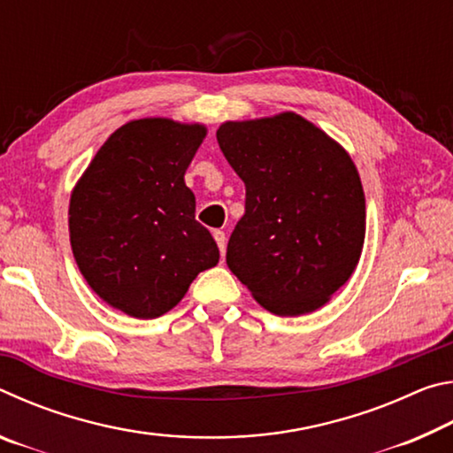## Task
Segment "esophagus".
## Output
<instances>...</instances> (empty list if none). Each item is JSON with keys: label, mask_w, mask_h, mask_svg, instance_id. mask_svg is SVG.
<instances>
[{"label": "esophagus", "mask_w": 453, "mask_h": 453, "mask_svg": "<svg viewBox=\"0 0 453 453\" xmlns=\"http://www.w3.org/2000/svg\"><path fill=\"white\" fill-rule=\"evenodd\" d=\"M213 240H216L218 248H219V251H221V256H224V254H226V243H227L226 234L221 232V229H216V232H213Z\"/></svg>", "instance_id": "obj_1"}]
</instances>
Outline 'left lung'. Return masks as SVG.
<instances>
[{
  "label": "left lung",
  "instance_id": "8db88e82",
  "mask_svg": "<svg viewBox=\"0 0 453 453\" xmlns=\"http://www.w3.org/2000/svg\"><path fill=\"white\" fill-rule=\"evenodd\" d=\"M216 135L245 183L227 267L275 316L319 310L364 250L365 196L349 153L294 111L226 121Z\"/></svg>",
  "mask_w": 453,
  "mask_h": 453
}]
</instances>
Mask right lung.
<instances>
[{
    "mask_svg": "<svg viewBox=\"0 0 453 453\" xmlns=\"http://www.w3.org/2000/svg\"><path fill=\"white\" fill-rule=\"evenodd\" d=\"M208 135L202 124L132 119L91 159L70 197V242L88 286L126 316L153 319L219 262L196 221L186 170Z\"/></svg>",
    "mask_w": 453,
    "mask_h": 453,
    "instance_id": "obj_1",
    "label": "right lung"
}]
</instances>
